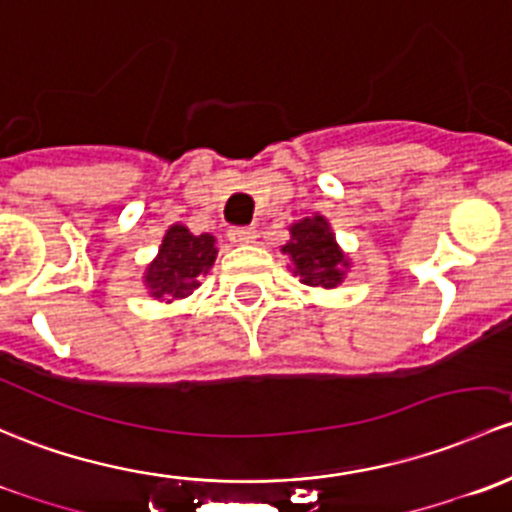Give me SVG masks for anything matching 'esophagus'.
Listing matches in <instances>:
<instances>
[{
	"label": "esophagus",
	"instance_id": "34e87169",
	"mask_svg": "<svg viewBox=\"0 0 512 512\" xmlns=\"http://www.w3.org/2000/svg\"><path fill=\"white\" fill-rule=\"evenodd\" d=\"M229 241H231V244H239V246L254 244L256 229H254V226H236V229L229 231Z\"/></svg>",
	"mask_w": 512,
	"mask_h": 512
}]
</instances>
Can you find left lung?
<instances>
[{
	"label": "left lung",
	"instance_id": "obj_1",
	"mask_svg": "<svg viewBox=\"0 0 512 512\" xmlns=\"http://www.w3.org/2000/svg\"><path fill=\"white\" fill-rule=\"evenodd\" d=\"M288 234L291 239L281 246V251L291 258L293 273L305 286L333 291L345 281L352 261L340 249L333 226L323 214L315 212L313 217L298 219L288 226Z\"/></svg>",
	"mask_w": 512,
	"mask_h": 512
}]
</instances>
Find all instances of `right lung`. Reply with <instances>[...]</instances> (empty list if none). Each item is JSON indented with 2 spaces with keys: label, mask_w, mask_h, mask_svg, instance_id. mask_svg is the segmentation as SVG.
Returning a JSON list of instances; mask_svg holds the SVG:
<instances>
[{
  "label": "right lung",
  "mask_w": 512,
  "mask_h": 512,
  "mask_svg": "<svg viewBox=\"0 0 512 512\" xmlns=\"http://www.w3.org/2000/svg\"><path fill=\"white\" fill-rule=\"evenodd\" d=\"M217 254V239L212 234L197 236L184 224H172L162 236L157 256L145 266L142 283L160 303L187 298L199 288L202 276L212 271Z\"/></svg>",
  "instance_id": "add662e5"
}]
</instances>
